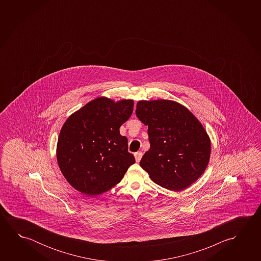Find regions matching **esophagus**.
<instances>
[{
  "instance_id": "34e87169",
  "label": "esophagus",
  "mask_w": 261,
  "mask_h": 261,
  "mask_svg": "<svg viewBox=\"0 0 261 261\" xmlns=\"http://www.w3.org/2000/svg\"><path fill=\"white\" fill-rule=\"evenodd\" d=\"M142 156H143V153H142V152H137V153L135 154L136 161H137V163L140 162V160H141Z\"/></svg>"
}]
</instances>
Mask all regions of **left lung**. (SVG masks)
<instances>
[{
    "mask_svg": "<svg viewBox=\"0 0 261 261\" xmlns=\"http://www.w3.org/2000/svg\"><path fill=\"white\" fill-rule=\"evenodd\" d=\"M136 114L148 126L150 148L140 166L155 184L179 192L200 177L210 162V138L199 120L172 100H142Z\"/></svg>",
    "mask_w": 261,
    "mask_h": 261,
    "instance_id": "obj_1",
    "label": "left lung"
}]
</instances>
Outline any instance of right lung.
<instances>
[{
	"mask_svg": "<svg viewBox=\"0 0 261 261\" xmlns=\"http://www.w3.org/2000/svg\"><path fill=\"white\" fill-rule=\"evenodd\" d=\"M134 101L97 97L64 122L56 147L62 174L74 189L90 197L118 184L136 162L119 128L131 116Z\"/></svg>",
	"mask_w": 261,
	"mask_h": 261,
	"instance_id": "1",
	"label": "right lung"
}]
</instances>
